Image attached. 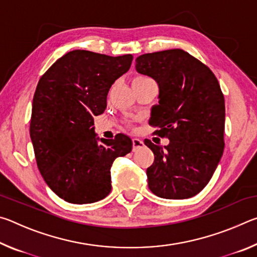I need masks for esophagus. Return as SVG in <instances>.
I'll list each match as a JSON object with an SVG mask.
<instances>
[{"label": "esophagus", "instance_id": "esophagus-1", "mask_svg": "<svg viewBox=\"0 0 257 257\" xmlns=\"http://www.w3.org/2000/svg\"><path fill=\"white\" fill-rule=\"evenodd\" d=\"M142 147H144V142L139 138H134L133 139V150L137 151L139 149H142Z\"/></svg>", "mask_w": 257, "mask_h": 257}]
</instances>
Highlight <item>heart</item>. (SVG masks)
<instances>
[{
  "label": "heart",
  "mask_w": 257,
  "mask_h": 257,
  "mask_svg": "<svg viewBox=\"0 0 257 257\" xmlns=\"http://www.w3.org/2000/svg\"><path fill=\"white\" fill-rule=\"evenodd\" d=\"M135 79H149V78H147V77H145V76H138V77H136V78H135Z\"/></svg>",
  "instance_id": "b5f03b06"
}]
</instances>
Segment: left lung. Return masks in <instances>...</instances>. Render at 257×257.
Segmentation results:
<instances>
[{"instance_id":"1","label":"left lung","mask_w":257,"mask_h":257,"mask_svg":"<svg viewBox=\"0 0 257 257\" xmlns=\"http://www.w3.org/2000/svg\"><path fill=\"white\" fill-rule=\"evenodd\" d=\"M136 70L158 82L151 123L170 141L162 147L145 139L154 153L146 170L149 188L162 198L193 197L211 180L223 154L225 107L219 81L180 49L138 56Z\"/></svg>"}]
</instances>
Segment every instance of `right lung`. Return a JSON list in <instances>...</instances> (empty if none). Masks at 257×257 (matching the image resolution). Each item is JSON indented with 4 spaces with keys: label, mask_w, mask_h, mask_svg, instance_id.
Here are the masks:
<instances>
[{
    "label": "right lung",
    "mask_w": 257,
    "mask_h": 257,
    "mask_svg": "<svg viewBox=\"0 0 257 257\" xmlns=\"http://www.w3.org/2000/svg\"><path fill=\"white\" fill-rule=\"evenodd\" d=\"M134 56L75 50L56 60L38 81L33 98L30 138L47 186L72 204L105 198L113 161L132 152L123 134L98 138L94 116L106 108L111 86L129 70Z\"/></svg>",
    "instance_id": "add662e5"
}]
</instances>
